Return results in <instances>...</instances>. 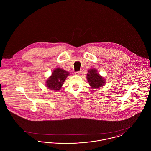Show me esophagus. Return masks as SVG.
I'll use <instances>...</instances> for the list:
<instances>
[{"instance_id": "34e87169", "label": "esophagus", "mask_w": 151, "mask_h": 151, "mask_svg": "<svg viewBox=\"0 0 151 151\" xmlns=\"http://www.w3.org/2000/svg\"><path fill=\"white\" fill-rule=\"evenodd\" d=\"M81 73V71L75 72V75H80Z\"/></svg>"}]
</instances>
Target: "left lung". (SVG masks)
I'll list each match as a JSON object with an SVG mask.
<instances>
[{
  "mask_svg": "<svg viewBox=\"0 0 151 151\" xmlns=\"http://www.w3.org/2000/svg\"><path fill=\"white\" fill-rule=\"evenodd\" d=\"M89 84L93 89L98 88L105 85V79L97 73V70L92 68L89 70L86 75Z\"/></svg>",
  "mask_w": 151,
  "mask_h": 151,
  "instance_id": "left-lung-1",
  "label": "left lung"
}]
</instances>
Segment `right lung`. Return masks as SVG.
<instances>
[{"instance_id": "right-lung-1", "label": "right lung", "mask_w": 151, "mask_h": 151, "mask_svg": "<svg viewBox=\"0 0 151 151\" xmlns=\"http://www.w3.org/2000/svg\"><path fill=\"white\" fill-rule=\"evenodd\" d=\"M69 75V72L60 68H57L53 70L51 75L46 80V86L55 92L58 91Z\"/></svg>"}]
</instances>
